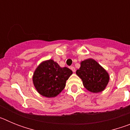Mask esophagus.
<instances>
[{
    "label": "esophagus",
    "mask_w": 130,
    "mask_h": 130,
    "mask_svg": "<svg viewBox=\"0 0 130 130\" xmlns=\"http://www.w3.org/2000/svg\"><path fill=\"white\" fill-rule=\"evenodd\" d=\"M70 68H71V70H72L73 71V72H75V67H73V66H71Z\"/></svg>",
    "instance_id": "esophagus-1"
}]
</instances>
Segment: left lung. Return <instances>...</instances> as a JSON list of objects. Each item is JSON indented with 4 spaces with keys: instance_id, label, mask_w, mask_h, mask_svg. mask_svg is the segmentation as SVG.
Instances as JSON below:
<instances>
[{
    "instance_id": "left-lung-1",
    "label": "left lung",
    "mask_w": 130,
    "mask_h": 130,
    "mask_svg": "<svg viewBox=\"0 0 130 130\" xmlns=\"http://www.w3.org/2000/svg\"><path fill=\"white\" fill-rule=\"evenodd\" d=\"M81 66L76 71L85 88L90 92L104 91L109 81L108 72L93 58H87L80 63Z\"/></svg>"
}]
</instances>
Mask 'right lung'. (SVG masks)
I'll return each mask as SVG.
<instances>
[{
  "label": "right lung",
  "instance_id": "add662e5",
  "mask_svg": "<svg viewBox=\"0 0 130 130\" xmlns=\"http://www.w3.org/2000/svg\"><path fill=\"white\" fill-rule=\"evenodd\" d=\"M73 72L67 67H60L53 59L44 60L34 70V86L40 95L46 98L58 96L66 86Z\"/></svg>",
  "mask_w": 130,
  "mask_h": 130
}]
</instances>
